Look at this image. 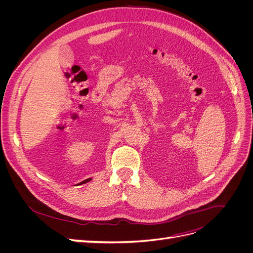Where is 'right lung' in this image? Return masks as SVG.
I'll return each mask as SVG.
<instances>
[{"mask_svg": "<svg viewBox=\"0 0 253 253\" xmlns=\"http://www.w3.org/2000/svg\"><path fill=\"white\" fill-rule=\"evenodd\" d=\"M90 180H91V177H89V178H86V179H84L83 181H81V182L77 183V186H78V185H83V183H86V182H88V181H90Z\"/></svg>", "mask_w": 253, "mask_h": 253, "instance_id": "1", "label": "right lung"}]
</instances>
